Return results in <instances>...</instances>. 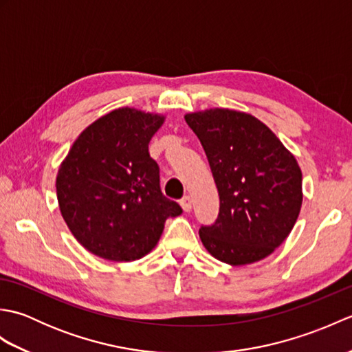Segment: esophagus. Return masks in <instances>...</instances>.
<instances>
[{
    "instance_id": "esophagus-1",
    "label": "esophagus",
    "mask_w": 352,
    "mask_h": 352,
    "mask_svg": "<svg viewBox=\"0 0 352 352\" xmlns=\"http://www.w3.org/2000/svg\"><path fill=\"white\" fill-rule=\"evenodd\" d=\"M180 204H182V207H183V210L184 212H190L192 210V198L189 197V195H186L184 198H182V201H180Z\"/></svg>"
}]
</instances>
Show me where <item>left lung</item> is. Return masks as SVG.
<instances>
[{
	"mask_svg": "<svg viewBox=\"0 0 352 352\" xmlns=\"http://www.w3.org/2000/svg\"><path fill=\"white\" fill-rule=\"evenodd\" d=\"M203 145L219 192V214L199 228L206 250L242 266L267 257L290 234L302 204V174L280 139L243 111L184 116Z\"/></svg>",
	"mask_w": 352,
	"mask_h": 352,
	"instance_id": "8db88e82",
	"label": "left lung"
}]
</instances>
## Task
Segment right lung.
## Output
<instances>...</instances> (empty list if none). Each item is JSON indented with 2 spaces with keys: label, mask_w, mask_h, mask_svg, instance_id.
I'll use <instances>...</instances> for the list:
<instances>
[{
  "label": "right lung",
  "mask_w": 352,
  "mask_h": 352,
  "mask_svg": "<svg viewBox=\"0 0 352 352\" xmlns=\"http://www.w3.org/2000/svg\"><path fill=\"white\" fill-rule=\"evenodd\" d=\"M164 116L116 109L74 142L56 189L66 226L101 258L133 261L159 242L168 218L182 214L160 189V169L148 144Z\"/></svg>",
  "instance_id": "add662e5"
}]
</instances>
